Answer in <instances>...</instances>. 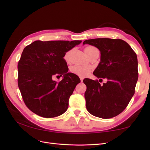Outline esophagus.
<instances>
[{
    "label": "esophagus",
    "instance_id": "34e87169",
    "mask_svg": "<svg viewBox=\"0 0 150 150\" xmlns=\"http://www.w3.org/2000/svg\"><path fill=\"white\" fill-rule=\"evenodd\" d=\"M80 79H81V83H82L83 81V78H82V77H80Z\"/></svg>",
    "mask_w": 150,
    "mask_h": 150
}]
</instances>
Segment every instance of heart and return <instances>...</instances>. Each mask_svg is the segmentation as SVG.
I'll return each mask as SVG.
<instances>
[{
	"mask_svg": "<svg viewBox=\"0 0 150 150\" xmlns=\"http://www.w3.org/2000/svg\"><path fill=\"white\" fill-rule=\"evenodd\" d=\"M95 49H97L94 46H88L85 47L84 52L86 54V55H87L89 52ZM69 51H68L65 54L64 57L65 61L67 62L68 61V60H69ZM71 71L72 73H74L76 75L81 77H84L86 76H87L89 73L91 71V69L89 66L87 65H75L71 67Z\"/></svg>",
	"mask_w": 150,
	"mask_h": 150,
	"instance_id": "b5f03b06",
	"label": "heart"
}]
</instances>
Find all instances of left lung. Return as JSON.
Listing matches in <instances>:
<instances>
[{"label": "left lung", "mask_w": 150, "mask_h": 150, "mask_svg": "<svg viewBox=\"0 0 150 150\" xmlns=\"http://www.w3.org/2000/svg\"><path fill=\"white\" fill-rule=\"evenodd\" d=\"M101 52V61L93 74L107 83L83 80L86 85V106L92 115L103 119L120 115L128 106L135 92L138 78L137 54L125 40L98 38L86 40Z\"/></svg>", "instance_id": "left-lung-1"}]
</instances>
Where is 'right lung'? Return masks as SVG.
Masks as SVG:
<instances>
[{
  "mask_svg": "<svg viewBox=\"0 0 150 150\" xmlns=\"http://www.w3.org/2000/svg\"><path fill=\"white\" fill-rule=\"evenodd\" d=\"M81 40H35L23 50L18 62V86L29 110L44 117L62 115L80 79L68 72L65 54ZM63 76L59 83L54 76Z\"/></svg>",
  "mask_w": 150,
  "mask_h": 150,
  "instance_id": "right-lung-1",
  "label": "right lung"
}]
</instances>
